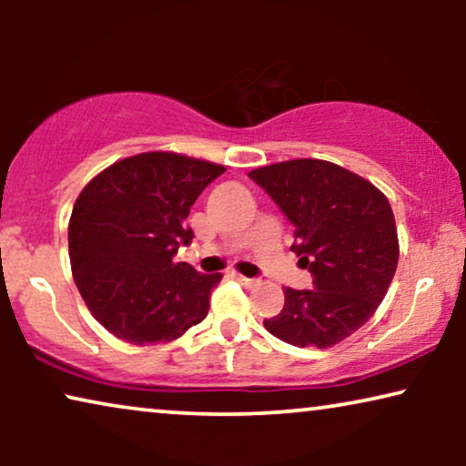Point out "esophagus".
<instances>
[{
    "mask_svg": "<svg viewBox=\"0 0 466 466\" xmlns=\"http://www.w3.org/2000/svg\"><path fill=\"white\" fill-rule=\"evenodd\" d=\"M233 278L238 279V282H241V284H246V286H250V284H254L257 282V279H252V278H246V276H241V273H233Z\"/></svg>",
    "mask_w": 466,
    "mask_h": 466,
    "instance_id": "1",
    "label": "esophagus"
}]
</instances>
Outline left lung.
I'll return each instance as SVG.
<instances>
[{
	"label": "left lung",
	"instance_id": "obj_1",
	"mask_svg": "<svg viewBox=\"0 0 466 466\" xmlns=\"http://www.w3.org/2000/svg\"><path fill=\"white\" fill-rule=\"evenodd\" d=\"M248 176L295 225L290 250L314 276V289L284 290V308L263 320L265 329L297 348L337 346L375 314L397 271L390 203L365 177L322 158H292Z\"/></svg>",
	"mask_w": 466,
	"mask_h": 466
}]
</instances>
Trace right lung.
<instances>
[{
	"instance_id": "right-lung-1",
	"label": "right lung",
	"mask_w": 466,
	"mask_h": 466,
	"mask_svg": "<svg viewBox=\"0 0 466 466\" xmlns=\"http://www.w3.org/2000/svg\"><path fill=\"white\" fill-rule=\"evenodd\" d=\"M225 165L142 152L112 163L82 188L67 227L74 282L88 311L118 339L152 346L208 316L222 273L174 263L193 239L190 208Z\"/></svg>"
}]
</instances>
